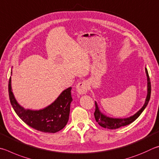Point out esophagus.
Listing matches in <instances>:
<instances>
[{"label": "esophagus", "instance_id": "34e87169", "mask_svg": "<svg viewBox=\"0 0 159 159\" xmlns=\"http://www.w3.org/2000/svg\"><path fill=\"white\" fill-rule=\"evenodd\" d=\"M76 90H77V92L79 94H85L87 92V90H88L87 84L84 81L79 82L77 84Z\"/></svg>", "mask_w": 159, "mask_h": 159}]
</instances>
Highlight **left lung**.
<instances>
[{"label": "left lung", "instance_id": "left-lung-1", "mask_svg": "<svg viewBox=\"0 0 159 159\" xmlns=\"http://www.w3.org/2000/svg\"><path fill=\"white\" fill-rule=\"evenodd\" d=\"M145 70H146V74L147 76V96L146 101H145V102H144V105H143V107H142L137 113L135 114L134 115L132 116H130L129 118L113 119V118H110L108 117V116H106L105 115H102V114L100 112L98 105H97V103L95 102L96 110H95V112H94V116H95V119L96 122L100 125V126L105 128V129H116L120 127L127 126V125L131 124L132 122L134 121L136 119H138V116L141 115V113L143 112L144 110L145 109V107H147V104H148L150 99V96H151V82H150V78H149L148 71H147V68H145Z\"/></svg>", "mask_w": 159, "mask_h": 159}]
</instances>
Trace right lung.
Masks as SVG:
<instances>
[{
    "label": "right lung",
    "instance_id": "add662e5",
    "mask_svg": "<svg viewBox=\"0 0 159 159\" xmlns=\"http://www.w3.org/2000/svg\"><path fill=\"white\" fill-rule=\"evenodd\" d=\"M71 87L64 90L57 99L48 107L40 110H25L16 102L11 88V77L8 84V92L11 105L25 124L33 129L44 133H57L68 123L70 107L72 101Z\"/></svg>",
    "mask_w": 159,
    "mask_h": 159
}]
</instances>
